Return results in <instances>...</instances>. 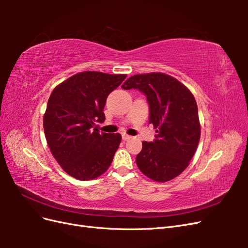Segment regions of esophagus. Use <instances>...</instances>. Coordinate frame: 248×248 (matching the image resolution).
Returning a JSON list of instances; mask_svg holds the SVG:
<instances>
[{
	"instance_id": "esophagus-1",
	"label": "esophagus",
	"mask_w": 248,
	"mask_h": 248,
	"mask_svg": "<svg viewBox=\"0 0 248 248\" xmlns=\"http://www.w3.org/2000/svg\"><path fill=\"white\" fill-rule=\"evenodd\" d=\"M122 139H123V140H130V139H131V137H130V136H128V134L123 133V134H122Z\"/></svg>"
}]
</instances>
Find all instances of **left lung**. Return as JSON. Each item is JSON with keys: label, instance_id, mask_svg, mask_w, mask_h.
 Masks as SVG:
<instances>
[{"label": "left lung", "instance_id": "obj_1", "mask_svg": "<svg viewBox=\"0 0 248 248\" xmlns=\"http://www.w3.org/2000/svg\"><path fill=\"white\" fill-rule=\"evenodd\" d=\"M122 88L138 89L146 95L149 123L157 132L153 141H142L136 158L140 170L157 182L176 178L188 167L201 137L192 93L182 82L162 72L136 74Z\"/></svg>", "mask_w": 248, "mask_h": 248}]
</instances>
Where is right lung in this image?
Returning a JSON list of instances; mask_svg holds the SVG:
<instances>
[{
    "label": "right lung",
    "mask_w": 248,
    "mask_h": 248,
    "mask_svg": "<svg viewBox=\"0 0 248 248\" xmlns=\"http://www.w3.org/2000/svg\"><path fill=\"white\" fill-rule=\"evenodd\" d=\"M126 77L84 71L51 92L43 117L44 134L52 156L71 177L87 181L109 168L122 137L100 133L96 123L106 120L103 108L108 96Z\"/></svg>",
    "instance_id": "obj_1"
}]
</instances>
